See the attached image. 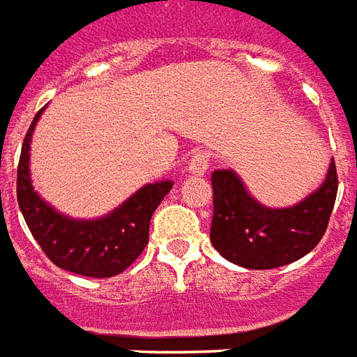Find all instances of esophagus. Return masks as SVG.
I'll return each mask as SVG.
<instances>
[{
  "mask_svg": "<svg viewBox=\"0 0 357 357\" xmlns=\"http://www.w3.org/2000/svg\"><path fill=\"white\" fill-rule=\"evenodd\" d=\"M207 169H209V155L206 151H196L188 161V173L206 174Z\"/></svg>",
  "mask_w": 357,
  "mask_h": 357,
  "instance_id": "34e87169",
  "label": "esophagus"
}]
</instances>
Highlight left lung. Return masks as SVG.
<instances>
[{
  "mask_svg": "<svg viewBox=\"0 0 357 357\" xmlns=\"http://www.w3.org/2000/svg\"><path fill=\"white\" fill-rule=\"evenodd\" d=\"M211 244L231 264L246 269H275L310 254L327 231L338 176L331 159L317 190L290 207H267L248 192L232 169L211 174Z\"/></svg>",
  "mask_w": 357,
  "mask_h": 357,
  "instance_id": "left-lung-1",
  "label": "left lung"
}]
</instances>
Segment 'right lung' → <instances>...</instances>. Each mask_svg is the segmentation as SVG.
I'll list each match as a JSON object with an SVG mask.
<instances>
[{
	"mask_svg": "<svg viewBox=\"0 0 357 357\" xmlns=\"http://www.w3.org/2000/svg\"><path fill=\"white\" fill-rule=\"evenodd\" d=\"M44 109L38 111L24 136L17 169V202L22 217L44 254L57 267L93 279L115 277L144 252L151 215L171 192L173 183L146 184L98 219H73L59 213L40 198L30 178V142Z\"/></svg>",
	"mask_w": 357,
	"mask_h": 357,
	"instance_id": "1",
	"label": "right lung"
}]
</instances>
